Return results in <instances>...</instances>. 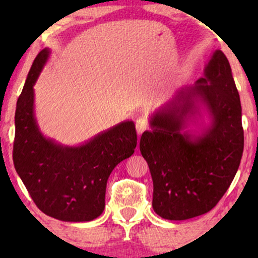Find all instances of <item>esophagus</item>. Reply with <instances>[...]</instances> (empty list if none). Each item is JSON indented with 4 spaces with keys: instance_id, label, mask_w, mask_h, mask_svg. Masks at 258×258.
<instances>
[{
    "instance_id": "obj_1",
    "label": "esophagus",
    "mask_w": 258,
    "mask_h": 258,
    "mask_svg": "<svg viewBox=\"0 0 258 258\" xmlns=\"http://www.w3.org/2000/svg\"><path fill=\"white\" fill-rule=\"evenodd\" d=\"M135 124H136V130L139 134H142L144 130L148 128V121H147V118H144V117L137 118Z\"/></svg>"
}]
</instances>
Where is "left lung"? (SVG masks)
Here are the masks:
<instances>
[{
    "mask_svg": "<svg viewBox=\"0 0 258 258\" xmlns=\"http://www.w3.org/2000/svg\"><path fill=\"white\" fill-rule=\"evenodd\" d=\"M200 105L210 112L211 125L201 136L182 133ZM150 126L140 150L153 178L154 211L170 221L207 214L230 186L244 148L241 101L227 56L215 51L204 77L176 91Z\"/></svg>",
    "mask_w": 258,
    "mask_h": 258,
    "instance_id": "1",
    "label": "left lung"
}]
</instances>
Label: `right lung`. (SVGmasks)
<instances>
[{"label":"right lung","mask_w":258,"mask_h":258,"mask_svg":"<svg viewBox=\"0 0 258 258\" xmlns=\"http://www.w3.org/2000/svg\"><path fill=\"white\" fill-rule=\"evenodd\" d=\"M49 52L45 48L34 59L17 100L14 165L42 213L66 222L93 221L104 210L109 175L134 154L135 124L122 122L79 147L42 135L34 115V84Z\"/></svg>","instance_id":"add662e5"}]
</instances>
